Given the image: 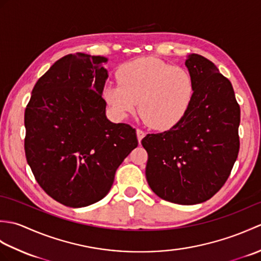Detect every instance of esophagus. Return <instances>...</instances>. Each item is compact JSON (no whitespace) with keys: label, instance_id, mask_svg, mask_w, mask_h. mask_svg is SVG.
<instances>
[{"label":"esophagus","instance_id":"obj_1","mask_svg":"<svg viewBox=\"0 0 261 261\" xmlns=\"http://www.w3.org/2000/svg\"><path fill=\"white\" fill-rule=\"evenodd\" d=\"M145 132H143L142 130L140 129H137V138H138V141H139V143L141 142V140L143 139V137H145Z\"/></svg>","mask_w":261,"mask_h":261}]
</instances>
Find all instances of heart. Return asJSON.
<instances>
[{
    "instance_id": "obj_1",
    "label": "heart",
    "mask_w": 261,
    "mask_h": 261,
    "mask_svg": "<svg viewBox=\"0 0 261 261\" xmlns=\"http://www.w3.org/2000/svg\"><path fill=\"white\" fill-rule=\"evenodd\" d=\"M118 84L105 87L104 97L113 112L124 118L139 111L154 129L165 130L184 118L190 109L195 82L184 67L153 57L121 65L116 70Z\"/></svg>"
}]
</instances>
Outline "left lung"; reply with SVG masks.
I'll return each mask as SVG.
<instances>
[{"instance_id": "1", "label": "left lung", "mask_w": 261, "mask_h": 261, "mask_svg": "<svg viewBox=\"0 0 261 261\" xmlns=\"http://www.w3.org/2000/svg\"><path fill=\"white\" fill-rule=\"evenodd\" d=\"M195 82L190 109L178 123L147 135L146 177L154 194L171 203L207 201L229 178L240 148V107L231 82L208 59L185 62Z\"/></svg>"}]
</instances>
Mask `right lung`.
Listing matches in <instances>:
<instances>
[{
	"instance_id": "obj_1",
	"label": "right lung",
	"mask_w": 261,
	"mask_h": 261,
	"mask_svg": "<svg viewBox=\"0 0 261 261\" xmlns=\"http://www.w3.org/2000/svg\"><path fill=\"white\" fill-rule=\"evenodd\" d=\"M107 62L82 53L60 58L36 83L24 112L27 162L42 190L69 207L107 195L138 146L134 127L105 115Z\"/></svg>"
}]
</instances>
